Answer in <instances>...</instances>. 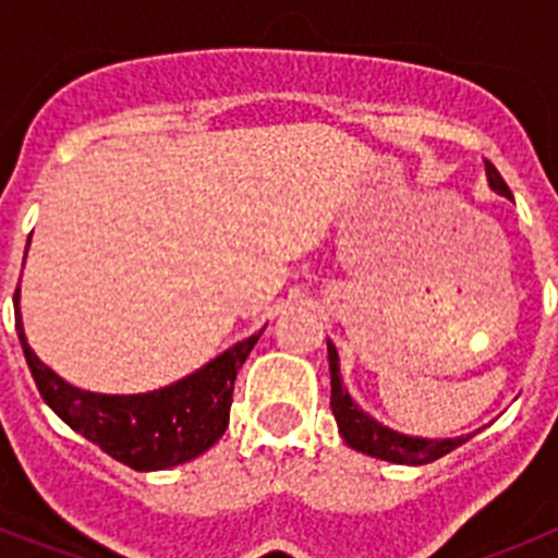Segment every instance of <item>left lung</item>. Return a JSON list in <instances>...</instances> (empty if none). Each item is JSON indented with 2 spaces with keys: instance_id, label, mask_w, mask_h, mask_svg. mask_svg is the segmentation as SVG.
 I'll list each match as a JSON object with an SVG mask.
<instances>
[{
  "instance_id": "8db88e82",
  "label": "left lung",
  "mask_w": 558,
  "mask_h": 558,
  "mask_svg": "<svg viewBox=\"0 0 558 558\" xmlns=\"http://www.w3.org/2000/svg\"><path fill=\"white\" fill-rule=\"evenodd\" d=\"M486 181H489V186L497 192V195L511 198L509 186H506V181H502V175L497 172V167L492 165V161H486ZM327 354H329V377H332V399H329V405H332L340 436H343V441H347L352 450L363 452V456L379 458V461H388V463L422 466V463L445 458L447 452L466 445L475 433H481V430L463 433V436H456V438H422V436L399 433L393 430V427H386L383 422L368 416V413L363 411L352 397H349L347 386H343V377H340V357L332 340H327Z\"/></svg>"
}]
</instances>
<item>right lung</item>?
Masks as SVG:
<instances>
[{"instance_id": "1", "label": "right lung", "mask_w": 558, "mask_h": 558, "mask_svg": "<svg viewBox=\"0 0 558 558\" xmlns=\"http://www.w3.org/2000/svg\"><path fill=\"white\" fill-rule=\"evenodd\" d=\"M29 245V240H27ZM16 304V332L24 357L38 391L58 416L75 433L88 438L111 458L136 472L170 470L179 463L204 456L229 427L231 391L236 372L259 340L263 329L240 340L223 354L209 360L198 372L186 374L179 383L147 393H95L75 388L58 377L38 354L29 349Z\"/></svg>"}]
</instances>
